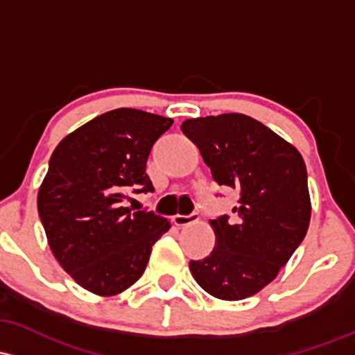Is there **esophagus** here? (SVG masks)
<instances>
[{
  "label": "esophagus",
  "instance_id": "obj_1",
  "mask_svg": "<svg viewBox=\"0 0 355 355\" xmlns=\"http://www.w3.org/2000/svg\"><path fill=\"white\" fill-rule=\"evenodd\" d=\"M198 222V214H190V216H180V214H177V216H173V224L177 225V227H187V225H192Z\"/></svg>",
  "mask_w": 355,
  "mask_h": 355
}]
</instances>
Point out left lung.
I'll use <instances>...</instances> for the list:
<instances>
[{
    "label": "left lung",
    "instance_id": "8db88e82",
    "mask_svg": "<svg viewBox=\"0 0 355 355\" xmlns=\"http://www.w3.org/2000/svg\"><path fill=\"white\" fill-rule=\"evenodd\" d=\"M182 131L214 180L239 192L236 217L210 220L216 246L207 258L190 261V271L212 297H252L278 276L309 231L305 162L291 143L239 112L187 119Z\"/></svg>",
    "mask_w": 355,
    "mask_h": 355
}]
</instances>
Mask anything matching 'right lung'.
<instances>
[{"mask_svg": "<svg viewBox=\"0 0 355 355\" xmlns=\"http://www.w3.org/2000/svg\"><path fill=\"white\" fill-rule=\"evenodd\" d=\"M171 124L139 109H112L65 136L50 157L37 197L50 251L97 297L135 285L151 246L171 227L157 214L123 207L130 187L153 190L146 159Z\"/></svg>", "mask_w": 355, "mask_h": 355, "instance_id": "obj_1", "label": "right lung"}]
</instances>
